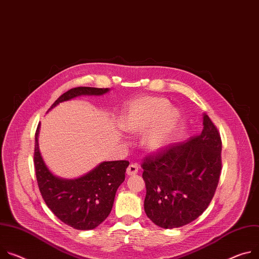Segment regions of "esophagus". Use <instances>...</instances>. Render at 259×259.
<instances>
[{
  "label": "esophagus",
  "mask_w": 259,
  "mask_h": 259,
  "mask_svg": "<svg viewBox=\"0 0 259 259\" xmlns=\"http://www.w3.org/2000/svg\"><path fill=\"white\" fill-rule=\"evenodd\" d=\"M137 172H138V167H137V165H135V164H130L126 170L127 176H134Z\"/></svg>",
  "instance_id": "esophagus-1"
}]
</instances>
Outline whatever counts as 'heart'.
<instances>
[{
	"mask_svg": "<svg viewBox=\"0 0 259 259\" xmlns=\"http://www.w3.org/2000/svg\"><path fill=\"white\" fill-rule=\"evenodd\" d=\"M169 102L159 97H142L132 101L122 115L120 126L130 134L143 133L146 151L155 153L167 144L180 122L179 112L168 107Z\"/></svg>",
	"mask_w": 259,
	"mask_h": 259,
	"instance_id": "b5f03b06",
	"label": "heart"
}]
</instances>
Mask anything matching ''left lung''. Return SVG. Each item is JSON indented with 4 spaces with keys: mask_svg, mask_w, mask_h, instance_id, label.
I'll return each mask as SVG.
<instances>
[{
    "mask_svg": "<svg viewBox=\"0 0 259 259\" xmlns=\"http://www.w3.org/2000/svg\"><path fill=\"white\" fill-rule=\"evenodd\" d=\"M217 127L203 114V129L184 144L161 149L144 159L147 216L162 228L197 219L213 199L222 168Z\"/></svg>",
    "mask_w": 259,
    "mask_h": 259,
    "instance_id": "left-lung-1",
    "label": "left lung"
}]
</instances>
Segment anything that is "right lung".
Masks as SVG:
<instances>
[{"label": "right lung", "instance_id": "add662e5", "mask_svg": "<svg viewBox=\"0 0 259 259\" xmlns=\"http://www.w3.org/2000/svg\"><path fill=\"white\" fill-rule=\"evenodd\" d=\"M109 90L77 87L64 93L49 110L63 101L81 95H103ZM40 124L35 133L34 164L38 187L42 198L53 213L65 224L78 230L97 227L109 215L117 188L124 182L126 160L107 161L85 176L65 180L54 176L41 157L38 147Z\"/></svg>", "mask_w": 259, "mask_h": 259}]
</instances>
